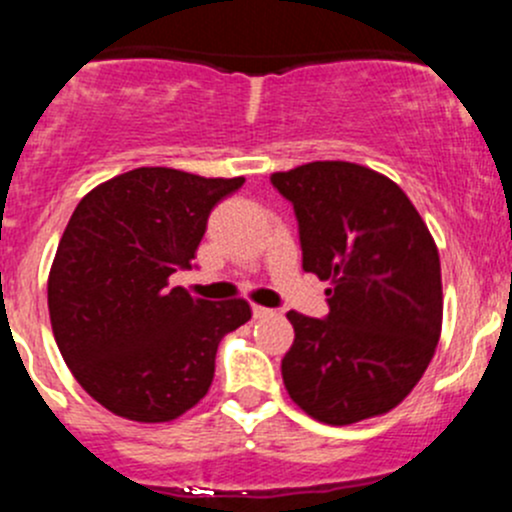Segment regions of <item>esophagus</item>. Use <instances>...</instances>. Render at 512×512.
Returning a JSON list of instances; mask_svg holds the SVG:
<instances>
[{
  "label": "esophagus",
  "mask_w": 512,
  "mask_h": 512,
  "mask_svg": "<svg viewBox=\"0 0 512 512\" xmlns=\"http://www.w3.org/2000/svg\"><path fill=\"white\" fill-rule=\"evenodd\" d=\"M273 308H263V306H254V318H271L273 316Z\"/></svg>",
  "instance_id": "obj_1"
}]
</instances>
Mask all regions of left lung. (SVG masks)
Listing matches in <instances>:
<instances>
[{"label": "left lung", "mask_w": 512, "mask_h": 512, "mask_svg": "<svg viewBox=\"0 0 512 512\" xmlns=\"http://www.w3.org/2000/svg\"><path fill=\"white\" fill-rule=\"evenodd\" d=\"M271 184L296 211L303 271L331 281L326 318L286 313L288 396L328 426L393 411L426 373L443 323L426 221L401 186L351 161L276 171Z\"/></svg>", "instance_id": "8db88e82"}]
</instances>
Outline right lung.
I'll return each mask as SVG.
<instances>
[{
	"instance_id": "1",
	"label": "right lung",
	"mask_w": 512,
	"mask_h": 512,
	"mask_svg": "<svg viewBox=\"0 0 512 512\" xmlns=\"http://www.w3.org/2000/svg\"><path fill=\"white\" fill-rule=\"evenodd\" d=\"M241 184L141 166L74 209L49 271V318L69 371L106 411L169 423L209 393L216 348L251 306L194 298L169 276L191 268L211 209Z\"/></svg>"
}]
</instances>
